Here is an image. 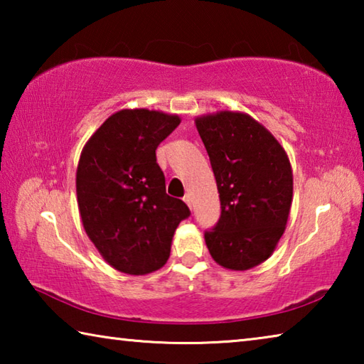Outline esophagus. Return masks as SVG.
Segmentation results:
<instances>
[{"label": "esophagus", "mask_w": 364, "mask_h": 364, "mask_svg": "<svg viewBox=\"0 0 364 364\" xmlns=\"http://www.w3.org/2000/svg\"><path fill=\"white\" fill-rule=\"evenodd\" d=\"M183 200H184V202H186V205H188L189 208H193V197H191L189 194H186V196H184V197H183Z\"/></svg>", "instance_id": "34e87169"}]
</instances>
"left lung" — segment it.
I'll use <instances>...</instances> for the list:
<instances>
[{
  "label": "left lung",
  "mask_w": 364,
  "mask_h": 364,
  "mask_svg": "<svg viewBox=\"0 0 364 364\" xmlns=\"http://www.w3.org/2000/svg\"><path fill=\"white\" fill-rule=\"evenodd\" d=\"M217 180L221 217L205 232L220 267L245 271L273 255L286 231L294 176L287 152L245 112L218 110L196 117Z\"/></svg>",
  "instance_id": "left-lung-1"
}]
</instances>
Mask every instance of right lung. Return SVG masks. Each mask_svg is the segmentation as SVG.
<instances>
[{"label":"right lung","instance_id":"obj_1","mask_svg":"<svg viewBox=\"0 0 364 364\" xmlns=\"http://www.w3.org/2000/svg\"><path fill=\"white\" fill-rule=\"evenodd\" d=\"M176 114L122 109L91 134L77 167V202L90 241L110 267L132 276L167 263L189 208L165 191L156 149L180 125Z\"/></svg>","mask_w":364,"mask_h":364}]
</instances>
